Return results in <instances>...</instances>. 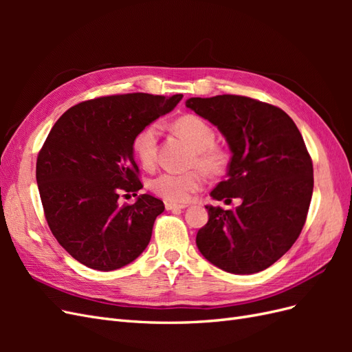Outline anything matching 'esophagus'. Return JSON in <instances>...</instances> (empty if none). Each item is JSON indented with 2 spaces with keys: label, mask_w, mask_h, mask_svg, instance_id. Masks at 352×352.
<instances>
[{
  "label": "esophagus",
  "mask_w": 352,
  "mask_h": 352,
  "mask_svg": "<svg viewBox=\"0 0 352 352\" xmlns=\"http://www.w3.org/2000/svg\"><path fill=\"white\" fill-rule=\"evenodd\" d=\"M188 206L185 204H173V202H166V210H185Z\"/></svg>",
  "instance_id": "obj_1"
}]
</instances>
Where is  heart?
Returning <instances> with one entry per match:
<instances>
[{
  "label": "heart",
  "mask_w": 352,
  "mask_h": 352,
  "mask_svg": "<svg viewBox=\"0 0 352 352\" xmlns=\"http://www.w3.org/2000/svg\"><path fill=\"white\" fill-rule=\"evenodd\" d=\"M175 129L195 148L192 166L201 167L210 175H220L225 172L229 162L228 153L214 145L216 133L206 120H202L198 116L188 114L180 117L175 123ZM158 133V124L151 123L133 138V154L145 168H151L157 162ZM204 182V173L198 168L186 173L164 172L151 180V189L160 198L173 202V204H182L199 190Z\"/></svg>",
  "instance_id": "1"
}]
</instances>
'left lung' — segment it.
<instances>
[{
  "label": "left lung",
  "mask_w": 352,
  "mask_h": 352,
  "mask_svg": "<svg viewBox=\"0 0 352 352\" xmlns=\"http://www.w3.org/2000/svg\"><path fill=\"white\" fill-rule=\"evenodd\" d=\"M186 107L214 124L232 153L228 179L211 190L235 210L206 206L197 247L216 267L252 274L270 267L300 236L313 195V163L283 110L239 95L189 98Z\"/></svg>",
  "instance_id": "obj_1"
}]
</instances>
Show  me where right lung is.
<instances>
[{
    "instance_id": "1",
    "label": "right lung",
    "mask_w": 352,
    "mask_h": 352,
    "mask_svg": "<svg viewBox=\"0 0 352 352\" xmlns=\"http://www.w3.org/2000/svg\"><path fill=\"white\" fill-rule=\"evenodd\" d=\"M182 97H101L74 105L52 126L36 162L42 207L52 235L87 267L120 269L150 243L163 201L142 194L135 204L119 206V194L142 188L133 138Z\"/></svg>"
}]
</instances>
